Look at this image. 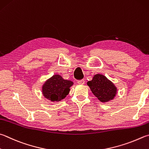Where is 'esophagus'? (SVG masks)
Listing matches in <instances>:
<instances>
[{
	"instance_id": "esophagus-1",
	"label": "esophagus",
	"mask_w": 149,
	"mask_h": 149,
	"mask_svg": "<svg viewBox=\"0 0 149 149\" xmlns=\"http://www.w3.org/2000/svg\"><path fill=\"white\" fill-rule=\"evenodd\" d=\"M85 83V80H84V79H82L81 81H78V82H77V83L79 84V85H84Z\"/></svg>"
}]
</instances>
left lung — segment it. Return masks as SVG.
Returning a JSON list of instances; mask_svg holds the SVG:
<instances>
[{"label": "left lung", "instance_id": "1", "mask_svg": "<svg viewBox=\"0 0 149 149\" xmlns=\"http://www.w3.org/2000/svg\"><path fill=\"white\" fill-rule=\"evenodd\" d=\"M92 93L102 102L113 100L117 94V88L104 75L96 74L87 83Z\"/></svg>", "mask_w": 149, "mask_h": 149}]
</instances>
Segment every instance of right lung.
Returning <instances> with one entry per match:
<instances>
[{
    "label": "right lung",
    "mask_w": 149,
    "mask_h": 149,
    "mask_svg": "<svg viewBox=\"0 0 149 149\" xmlns=\"http://www.w3.org/2000/svg\"><path fill=\"white\" fill-rule=\"evenodd\" d=\"M72 85L71 81L64 79L59 75H55L43 85L42 93L49 100L58 102L68 94L70 87Z\"/></svg>",
    "instance_id": "right-lung-1"
}]
</instances>
